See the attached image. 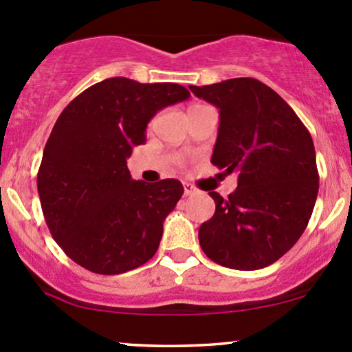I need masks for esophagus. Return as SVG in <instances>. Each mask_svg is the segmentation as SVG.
<instances>
[{
	"instance_id": "esophagus-1",
	"label": "esophagus",
	"mask_w": 352,
	"mask_h": 352,
	"mask_svg": "<svg viewBox=\"0 0 352 352\" xmlns=\"http://www.w3.org/2000/svg\"><path fill=\"white\" fill-rule=\"evenodd\" d=\"M196 192L197 189L192 186V184H184V194H186V196H194Z\"/></svg>"
}]
</instances>
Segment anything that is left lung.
<instances>
[{
    "instance_id": "left-lung-1",
    "label": "left lung",
    "mask_w": 352,
    "mask_h": 352,
    "mask_svg": "<svg viewBox=\"0 0 352 352\" xmlns=\"http://www.w3.org/2000/svg\"><path fill=\"white\" fill-rule=\"evenodd\" d=\"M190 91L219 109L211 163L239 173V187L228 199L209 192L216 211L199 228L201 248L225 267H267L298 242L314 212L318 170L310 133L294 110L255 78Z\"/></svg>"
}]
</instances>
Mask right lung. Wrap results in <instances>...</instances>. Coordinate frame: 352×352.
I'll return each instance as SVG.
<instances>
[{"label": "right lung", "instance_id": "1", "mask_svg": "<svg viewBox=\"0 0 352 352\" xmlns=\"http://www.w3.org/2000/svg\"><path fill=\"white\" fill-rule=\"evenodd\" d=\"M177 83L107 78L67 104L45 143L37 189L52 239L97 274H122L158 250L163 221L184 187L131 179L126 160L158 110L187 100Z\"/></svg>", "mask_w": 352, "mask_h": 352}]
</instances>
